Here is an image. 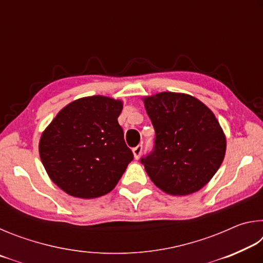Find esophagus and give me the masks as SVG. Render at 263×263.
Returning a JSON list of instances; mask_svg holds the SVG:
<instances>
[{"mask_svg":"<svg viewBox=\"0 0 263 263\" xmlns=\"http://www.w3.org/2000/svg\"><path fill=\"white\" fill-rule=\"evenodd\" d=\"M132 152H133V155H135V159L136 160L139 159L140 155H141V152H142V145L136 146V147L132 149Z\"/></svg>","mask_w":263,"mask_h":263,"instance_id":"1","label":"esophagus"}]
</instances>
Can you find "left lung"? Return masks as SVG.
<instances>
[{"instance_id":"1","label":"left lung","mask_w":263,"mask_h":263,"mask_svg":"<svg viewBox=\"0 0 263 263\" xmlns=\"http://www.w3.org/2000/svg\"><path fill=\"white\" fill-rule=\"evenodd\" d=\"M144 103L155 130L153 151L140 160L149 179L174 196L202 189L225 157L226 138L216 116L181 92H159Z\"/></svg>"}]
</instances>
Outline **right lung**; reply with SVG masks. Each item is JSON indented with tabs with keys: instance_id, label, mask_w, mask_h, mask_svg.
<instances>
[{
	"instance_id": "right-lung-1",
	"label": "right lung",
	"mask_w": 263,
	"mask_h": 263,
	"mask_svg": "<svg viewBox=\"0 0 263 263\" xmlns=\"http://www.w3.org/2000/svg\"><path fill=\"white\" fill-rule=\"evenodd\" d=\"M123 102L101 95L66 105L43 132L39 155L50 179L70 196L110 193L133 160L118 116Z\"/></svg>"
}]
</instances>
